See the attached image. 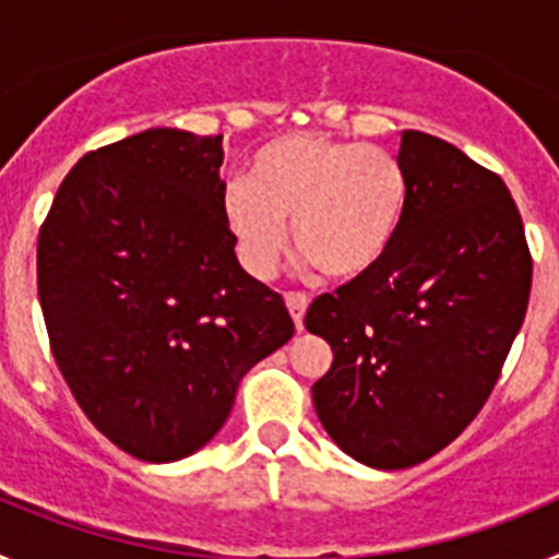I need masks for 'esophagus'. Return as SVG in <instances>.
Masks as SVG:
<instances>
[{
  "label": "esophagus",
  "instance_id": "34e87169",
  "mask_svg": "<svg viewBox=\"0 0 559 559\" xmlns=\"http://www.w3.org/2000/svg\"><path fill=\"white\" fill-rule=\"evenodd\" d=\"M285 305H288L290 316H294V324L296 330H302V319H305V310H308L310 299L305 294H299V290H288L285 294Z\"/></svg>",
  "mask_w": 559,
  "mask_h": 559
}]
</instances>
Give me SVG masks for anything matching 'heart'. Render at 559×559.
Listing matches in <instances>:
<instances>
[{
	"mask_svg": "<svg viewBox=\"0 0 559 559\" xmlns=\"http://www.w3.org/2000/svg\"><path fill=\"white\" fill-rule=\"evenodd\" d=\"M408 206L406 170L389 151L296 131L249 159L246 181L221 195V215L249 274L271 276L290 221L296 249L333 280H358L392 251Z\"/></svg>",
	"mask_w": 559,
	"mask_h": 559,
	"instance_id": "b5f03b06",
	"label": "heart"
}]
</instances>
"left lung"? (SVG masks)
<instances>
[{
  "mask_svg": "<svg viewBox=\"0 0 559 559\" xmlns=\"http://www.w3.org/2000/svg\"><path fill=\"white\" fill-rule=\"evenodd\" d=\"M403 229L380 265L316 296L305 328L333 349L313 406L378 471L426 462L490 397L526 316L532 254L510 190L431 133L403 131Z\"/></svg>",
  "mask_w": 559,
  "mask_h": 559,
  "instance_id": "1",
  "label": "left lung"
}]
</instances>
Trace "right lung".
<instances>
[{
  "label": "right lung",
  "mask_w": 559,
  "mask_h": 559,
  "mask_svg": "<svg viewBox=\"0 0 559 559\" xmlns=\"http://www.w3.org/2000/svg\"><path fill=\"white\" fill-rule=\"evenodd\" d=\"M221 140L151 128L88 151L38 231L52 358L92 426L142 462L204 448L243 374L294 335L283 296L237 263Z\"/></svg>",
  "instance_id": "right-lung-1"
}]
</instances>
